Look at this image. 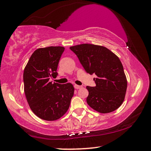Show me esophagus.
<instances>
[{"mask_svg": "<svg viewBox=\"0 0 151 151\" xmlns=\"http://www.w3.org/2000/svg\"><path fill=\"white\" fill-rule=\"evenodd\" d=\"M74 87H75V88L76 89H80V88H81V87H82V86H80V85H74Z\"/></svg>", "mask_w": 151, "mask_h": 151, "instance_id": "1", "label": "esophagus"}]
</instances>
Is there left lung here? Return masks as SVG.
Returning a JSON list of instances; mask_svg holds the SVG:
<instances>
[{"mask_svg": "<svg viewBox=\"0 0 151 151\" xmlns=\"http://www.w3.org/2000/svg\"><path fill=\"white\" fill-rule=\"evenodd\" d=\"M70 49L90 75L95 74V87L87 86V103L100 113L115 111L125 99L127 81L119 58L106 47L81 44Z\"/></svg>", "mask_w": 151, "mask_h": 151, "instance_id": "1", "label": "left lung"}]
</instances>
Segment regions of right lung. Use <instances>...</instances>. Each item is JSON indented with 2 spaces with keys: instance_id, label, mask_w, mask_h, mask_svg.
<instances>
[{
  "instance_id": "obj_1",
  "label": "right lung",
  "mask_w": 151,
  "mask_h": 151,
  "mask_svg": "<svg viewBox=\"0 0 151 151\" xmlns=\"http://www.w3.org/2000/svg\"><path fill=\"white\" fill-rule=\"evenodd\" d=\"M64 47L39 48L30 56L24 71V93L31 110L38 117L55 121L68 111L74 95L71 83L50 82L58 75L57 68Z\"/></svg>"
}]
</instances>
